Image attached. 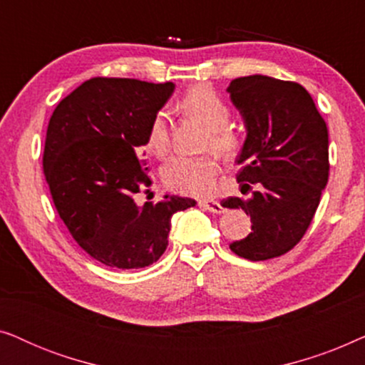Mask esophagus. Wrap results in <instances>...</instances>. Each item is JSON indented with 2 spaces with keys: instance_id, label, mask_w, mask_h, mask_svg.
<instances>
[{
  "instance_id": "esophagus-1",
  "label": "esophagus",
  "mask_w": 365,
  "mask_h": 365,
  "mask_svg": "<svg viewBox=\"0 0 365 365\" xmlns=\"http://www.w3.org/2000/svg\"><path fill=\"white\" fill-rule=\"evenodd\" d=\"M199 206H201L202 209H206V211H209V212H214V214L224 212L222 204L217 201H209V199H206V201H199Z\"/></svg>"
}]
</instances>
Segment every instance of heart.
Masks as SVG:
<instances>
[{"mask_svg": "<svg viewBox=\"0 0 365 365\" xmlns=\"http://www.w3.org/2000/svg\"><path fill=\"white\" fill-rule=\"evenodd\" d=\"M181 108L197 118L209 129L207 144L222 156L231 158L241 148V136L229 123L231 109L207 84H197L181 99ZM146 149L164 156L169 149V123L164 109L154 114L146 133ZM163 182L182 196L202 197L214 192L219 176V163L211 154L204 156H174L163 166Z\"/></svg>", "mask_w": 365, "mask_h": 365, "instance_id": "heart-1", "label": "heart"}]
</instances>
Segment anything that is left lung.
I'll return each mask as SVG.
<instances>
[{
	"instance_id": "left-lung-1",
	"label": "left lung",
	"mask_w": 365,
	"mask_h": 365,
	"mask_svg": "<svg viewBox=\"0 0 365 365\" xmlns=\"http://www.w3.org/2000/svg\"><path fill=\"white\" fill-rule=\"evenodd\" d=\"M246 124L237 156V182L249 199L227 197L224 207L251 216L252 232L231 251L249 261H267L301 241L329 179L327 126L311 94L294 81L244 76L227 88Z\"/></svg>"
}]
</instances>
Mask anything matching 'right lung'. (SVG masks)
<instances>
[{
	"label": "right lung",
	"instance_id": "1",
	"mask_svg": "<svg viewBox=\"0 0 365 365\" xmlns=\"http://www.w3.org/2000/svg\"><path fill=\"white\" fill-rule=\"evenodd\" d=\"M173 91L171 81L93 78L49 119L43 171L54 207L79 247L104 266H151L166 251L173 214L196 206L178 196L134 201L151 186L139 148Z\"/></svg>",
	"mask_w": 365,
	"mask_h": 365
}]
</instances>
